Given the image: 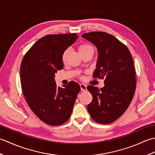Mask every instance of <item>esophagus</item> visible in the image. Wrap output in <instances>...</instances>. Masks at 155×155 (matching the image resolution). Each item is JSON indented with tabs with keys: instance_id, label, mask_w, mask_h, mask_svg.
I'll return each instance as SVG.
<instances>
[{
	"instance_id": "1",
	"label": "esophagus",
	"mask_w": 155,
	"mask_h": 155,
	"mask_svg": "<svg viewBox=\"0 0 155 155\" xmlns=\"http://www.w3.org/2000/svg\"><path fill=\"white\" fill-rule=\"evenodd\" d=\"M80 87H81V91H87V85H85L84 84H80Z\"/></svg>"
}]
</instances>
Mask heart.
<instances>
[{"label":"heart","mask_w":155,"mask_h":155,"mask_svg":"<svg viewBox=\"0 0 155 155\" xmlns=\"http://www.w3.org/2000/svg\"><path fill=\"white\" fill-rule=\"evenodd\" d=\"M78 52H79L80 54H83V53H84V52H88L89 51H94V49L93 48V47H91V45H88V44H83V45H81L79 47H78ZM67 53H68V50L65 51L64 52L63 54H62V61H64L66 57H67Z\"/></svg>","instance_id":"1"}]
</instances>
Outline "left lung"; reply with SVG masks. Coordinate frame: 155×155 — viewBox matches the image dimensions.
Masks as SVG:
<instances>
[{
    "mask_svg": "<svg viewBox=\"0 0 155 155\" xmlns=\"http://www.w3.org/2000/svg\"><path fill=\"white\" fill-rule=\"evenodd\" d=\"M82 37L93 43L98 52L94 78L104 79V86L101 89L93 85L87 87L93 95L87 110L98 123H113L126 111L135 93L132 55L126 45L107 32H87Z\"/></svg>",
    "mask_w": 155,
    "mask_h": 155,
    "instance_id": "1",
    "label": "left lung"
}]
</instances>
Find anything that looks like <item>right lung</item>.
<instances>
[{"label":"right lung","instance_id":"1","mask_svg":"<svg viewBox=\"0 0 155 155\" xmlns=\"http://www.w3.org/2000/svg\"><path fill=\"white\" fill-rule=\"evenodd\" d=\"M78 38L77 33L48 35L39 39L23 57L21 66L22 93L32 112L51 126L71 117L81 87L71 81L57 87L55 73L63 68L62 54Z\"/></svg>","mask_w":155,"mask_h":155}]
</instances>
